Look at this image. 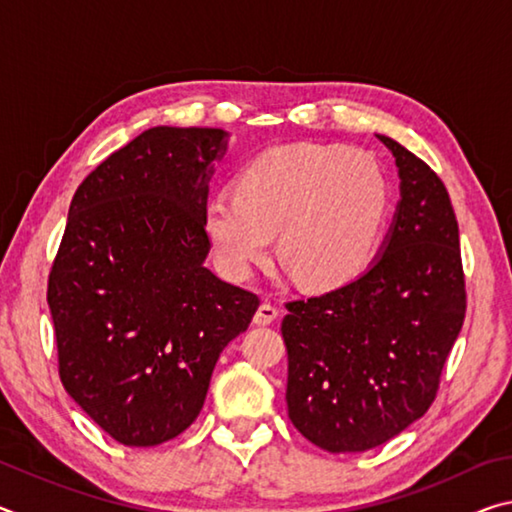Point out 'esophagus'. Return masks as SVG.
<instances>
[{
	"label": "esophagus",
	"mask_w": 512,
	"mask_h": 512,
	"mask_svg": "<svg viewBox=\"0 0 512 512\" xmlns=\"http://www.w3.org/2000/svg\"><path fill=\"white\" fill-rule=\"evenodd\" d=\"M277 316H280V311H277V307H273L271 302H262V305H259V309L255 311L253 323L259 325V327L271 325V323H275Z\"/></svg>",
	"instance_id": "1"
}]
</instances>
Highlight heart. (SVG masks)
Masks as SVG:
<instances>
[{"label": "heart", "mask_w": 512, "mask_h": 512, "mask_svg": "<svg viewBox=\"0 0 512 512\" xmlns=\"http://www.w3.org/2000/svg\"><path fill=\"white\" fill-rule=\"evenodd\" d=\"M391 210L386 171L366 151L282 144L255 155L235 196L214 194L203 225L221 271L248 280L271 253L305 289H336L366 271Z\"/></svg>", "instance_id": "1"}]
</instances>
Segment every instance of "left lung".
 <instances>
[{
    "label": "left lung",
    "instance_id": "left-lung-1",
    "mask_svg": "<svg viewBox=\"0 0 512 512\" xmlns=\"http://www.w3.org/2000/svg\"><path fill=\"white\" fill-rule=\"evenodd\" d=\"M377 137L400 176L379 255L357 280L287 302L282 320L289 418L332 454L384 445L427 413L465 318L458 223L443 180Z\"/></svg>",
    "mask_w": 512,
    "mask_h": 512
}]
</instances>
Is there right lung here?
I'll return each instance as SVG.
<instances>
[{
  "mask_svg": "<svg viewBox=\"0 0 512 512\" xmlns=\"http://www.w3.org/2000/svg\"><path fill=\"white\" fill-rule=\"evenodd\" d=\"M221 128L155 126L76 189L49 273L58 372L69 397L128 447L176 438L212 370L259 307L205 266L203 214Z\"/></svg>",
  "mask_w": 512,
  "mask_h": 512,
  "instance_id": "add662e5",
  "label": "right lung"
}]
</instances>
